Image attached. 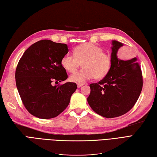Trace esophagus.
Segmentation results:
<instances>
[{"instance_id": "1", "label": "esophagus", "mask_w": 157, "mask_h": 157, "mask_svg": "<svg viewBox=\"0 0 157 157\" xmlns=\"http://www.w3.org/2000/svg\"><path fill=\"white\" fill-rule=\"evenodd\" d=\"M82 86H83V84H78L77 87H78V88H79V87H81Z\"/></svg>"}]
</instances>
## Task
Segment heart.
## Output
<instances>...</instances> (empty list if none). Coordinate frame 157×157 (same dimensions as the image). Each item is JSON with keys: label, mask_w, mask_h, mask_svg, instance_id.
<instances>
[{"label": "heart", "mask_w": 157, "mask_h": 157, "mask_svg": "<svg viewBox=\"0 0 157 157\" xmlns=\"http://www.w3.org/2000/svg\"><path fill=\"white\" fill-rule=\"evenodd\" d=\"M103 52L100 46L86 43L75 47L74 56L65 55L61 60V64L67 71L75 72L82 63L83 70L70 75V81L83 84L94 77L96 79L105 77L110 70L112 59Z\"/></svg>", "instance_id": "heart-1"}]
</instances>
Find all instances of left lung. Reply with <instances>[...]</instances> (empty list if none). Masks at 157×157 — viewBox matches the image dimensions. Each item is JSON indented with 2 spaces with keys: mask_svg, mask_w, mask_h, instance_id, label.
<instances>
[{
  "mask_svg": "<svg viewBox=\"0 0 157 157\" xmlns=\"http://www.w3.org/2000/svg\"><path fill=\"white\" fill-rule=\"evenodd\" d=\"M123 45L112 40L110 71L98 83L90 85L91 91L87 99L90 106L108 118L118 117L131 110L143 88V75L137 58L124 61L117 56Z\"/></svg>",
  "mask_w": 157,
  "mask_h": 157,
  "instance_id": "left-lung-1",
  "label": "left lung"
}]
</instances>
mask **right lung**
I'll return each mask as SVG.
<instances>
[{"mask_svg": "<svg viewBox=\"0 0 157 157\" xmlns=\"http://www.w3.org/2000/svg\"><path fill=\"white\" fill-rule=\"evenodd\" d=\"M68 52L66 44L41 40L29 47L19 61L15 72L18 92L25 107L36 117H56L67 107L77 89L72 82L52 85L67 78L61 60Z\"/></svg>", "mask_w": 157, "mask_h": 157, "instance_id": "right-lung-1", "label": "right lung"}]
</instances>
